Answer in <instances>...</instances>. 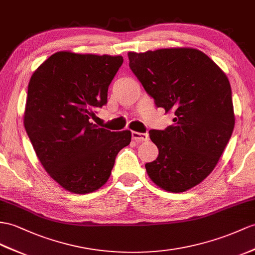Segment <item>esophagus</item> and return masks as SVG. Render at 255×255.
Returning <instances> with one entry per match:
<instances>
[{
  "label": "esophagus",
  "mask_w": 255,
  "mask_h": 255,
  "mask_svg": "<svg viewBox=\"0 0 255 255\" xmlns=\"http://www.w3.org/2000/svg\"><path fill=\"white\" fill-rule=\"evenodd\" d=\"M148 134L147 133H139V132H132V138L136 141H146L148 140Z\"/></svg>",
  "instance_id": "34e87169"
}]
</instances>
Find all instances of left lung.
<instances>
[{
    "instance_id": "left-lung-1",
    "label": "left lung",
    "mask_w": 255,
    "mask_h": 255,
    "mask_svg": "<svg viewBox=\"0 0 255 255\" xmlns=\"http://www.w3.org/2000/svg\"><path fill=\"white\" fill-rule=\"evenodd\" d=\"M128 66L156 106L175 118L150 129L158 158L145 164L159 187L182 192L202 182L219 162L233 134L235 116L226 74L195 48L128 54Z\"/></svg>"
}]
</instances>
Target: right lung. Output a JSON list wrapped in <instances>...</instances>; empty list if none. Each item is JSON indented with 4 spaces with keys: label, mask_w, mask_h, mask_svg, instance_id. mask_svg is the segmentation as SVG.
<instances>
[{
    "label": "right lung",
    "mask_w": 255,
    "mask_h": 255,
    "mask_svg": "<svg viewBox=\"0 0 255 255\" xmlns=\"http://www.w3.org/2000/svg\"><path fill=\"white\" fill-rule=\"evenodd\" d=\"M122 56L58 52L34 71L28 85L23 124L41 164L54 181L76 194L108 181L117 154L131 132L91 123L107 104L108 88Z\"/></svg>",
    "instance_id": "obj_1"
}]
</instances>
